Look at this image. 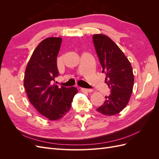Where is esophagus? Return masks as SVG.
<instances>
[{"label":"esophagus","instance_id":"1","mask_svg":"<svg viewBox=\"0 0 159 159\" xmlns=\"http://www.w3.org/2000/svg\"><path fill=\"white\" fill-rule=\"evenodd\" d=\"M81 91H82V92H91V91H93V89L87 88H81Z\"/></svg>","mask_w":159,"mask_h":159}]
</instances>
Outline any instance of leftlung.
<instances>
[{
  "label": "left lung",
  "instance_id": "obj_1",
  "mask_svg": "<svg viewBox=\"0 0 159 159\" xmlns=\"http://www.w3.org/2000/svg\"><path fill=\"white\" fill-rule=\"evenodd\" d=\"M93 42L105 83L110 89L104 103L97 111L105 115L117 114L126 107L133 91L134 76L129 61L115 43L103 34L93 36Z\"/></svg>",
  "mask_w": 159,
  "mask_h": 159
}]
</instances>
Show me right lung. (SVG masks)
<instances>
[{
  "label": "right lung",
  "instance_id": "right-lung-1",
  "mask_svg": "<svg viewBox=\"0 0 159 159\" xmlns=\"http://www.w3.org/2000/svg\"><path fill=\"white\" fill-rule=\"evenodd\" d=\"M61 41V38H48L38 44L28 61L24 80L30 103L51 121L66 115L78 92L75 87L58 88L54 84L55 78L59 75L57 56Z\"/></svg>",
  "mask_w": 159,
  "mask_h": 159
}]
</instances>
